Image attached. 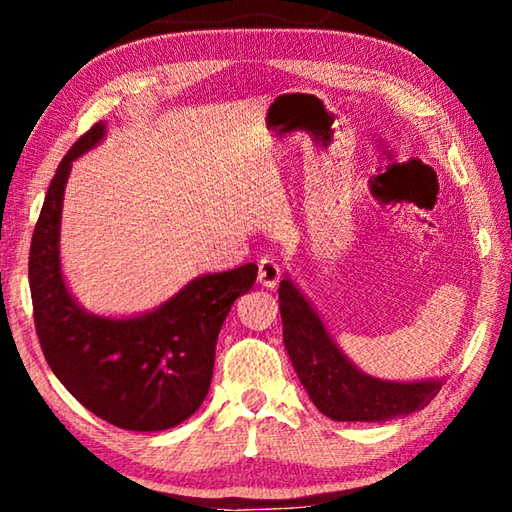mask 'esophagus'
Returning a JSON list of instances; mask_svg holds the SVG:
<instances>
[{
	"label": "esophagus",
	"instance_id": "1",
	"mask_svg": "<svg viewBox=\"0 0 512 512\" xmlns=\"http://www.w3.org/2000/svg\"><path fill=\"white\" fill-rule=\"evenodd\" d=\"M280 275H282V268L271 257H264L262 262L257 264V282L266 289H275L277 282H280Z\"/></svg>",
	"mask_w": 512,
	"mask_h": 512
}]
</instances>
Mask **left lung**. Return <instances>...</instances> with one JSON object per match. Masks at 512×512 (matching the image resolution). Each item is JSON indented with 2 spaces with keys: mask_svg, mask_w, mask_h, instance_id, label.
I'll return each instance as SVG.
<instances>
[{
  "mask_svg": "<svg viewBox=\"0 0 512 512\" xmlns=\"http://www.w3.org/2000/svg\"><path fill=\"white\" fill-rule=\"evenodd\" d=\"M280 314L287 348L300 384L316 409L336 422H381L427 406L440 381H397L363 375L336 348L323 320L289 277L280 282Z\"/></svg>",
  "mask_w": 512,
  "mask_h": 512,
  "instance_id": "left-lung-1",
  "label": "left lung"
}]
</instances>
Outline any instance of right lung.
<instances>
[{"instance_id":"obj_1","label":"right lung","mask_w":512,"mask_h":512,"mask_svg":"<svg viewBox=\"0 0 512 512\" xmlns=\"http://www.w3.org/2000/svg\"><path fill=\"white\" fill-rule=\"evenodd\" d=\"M106 135L99 121L60 160L31 239L29 284L40 348L54 375L85 409L131 431L185 422L210 391L221 325L253 289L257 266L201 275L149 314H88L60 271V212L72 162Z\"/></svg>"}]
</instances>
